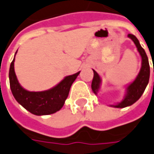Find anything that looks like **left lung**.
I'll return each instance as SVG.
<instances>
[{"label": "left lung", "instance_id": "left-lung-1", "mask_svg": "<svg viewBox=\"0 0 154 154\" xmlns=\"http://www.w3.org/2000/svg\"><path fill=\"white\" fill-rule=\"evenodd\" d=\"M128 37L134 42L136 47H137L138 51L140 52L141 58H142V64H141V69L139 72L136 79L129 84L127 88V95L123 100L118 103L115 105V108H125L128 106H130L134 104L136 101L140 99V97L142 96V94L145 91V89L146 85L149 82V77H150V66H149V62H148V57L146 54V51L143 48L141 47L140 44L139 42L138 38L133 34H128ZM94 71V77L91 84V89L94 91L95 94H97V91L100 88V84H101V79L99 75L97 74L95 70ZM154 72V67H153Z\"/></svg>", "mask_w": 154, "mask_h": 154}]
</instances>
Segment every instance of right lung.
Instances as JSON below:
<instances>
[{"mask_svg":"<svg viewBox=\"0 0 154 154\" xmlns=\"http://www.w3.org/2000/svg\"><path fill=\"white\" fill-rule=\"evenodd\" d=\"M14 58L11 63L9 69V83L13 96L26 110L36 116H46L60 110L69 95L71 84L80 73L79 71L66 77L57 86L51 90L32 92L26 90L20 85L14 72Z\"/></svg>","mask_w":154,"mask_h":154,"instance_id":"add662e5","label":"right lung"}]
</instances>
